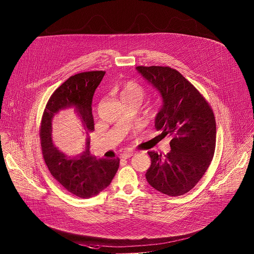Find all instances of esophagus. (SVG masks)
<instances>
[{"instance_id": "obj_1", "label": "esophagus", "mask_w": 254, "mask_h": 254, "mask_svg": "<svg viewBox=\"0 0 254 254\" xmlns=\"http://www.w3.org/2000/svg\"><path fill=\"white\" fill-rule=\"evenodd\" d=\"M133 154H135V152H133V151H127V152H124L123 154H122V158H124V159H127V158L131 157Z\"/></svg>"}]
</instances>
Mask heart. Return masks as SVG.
<instances>
[{"label": "heart", "mask_w": 254, "mask_h": 254, "mask_svg": "<svg viewBox=\"0 0 254 254\" xmlns=\"http://www.w3.org/2000/svg\"><path fill=\"white\" fill-rule=\"evenodd\" d=\"M143 89L140 85L132 81H127L123 84L121 89V97L122 99L131 98V97H140L142 98Z\"/></svg>", "instance_id": "b5f03b06"}]
</instances>
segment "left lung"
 <instances>
[{"mask_svg": "<svg viewBox=\"0 0 254 254\" xmlns=\"http://www.w3.org/2000/svg\"><path fill=\"white\" fill-rule=\"evenodd\" d=\"M137 71L159 91L163 105L155 127L169 134L171 151H149L151 166L145 177L156 190L179 196L192 190L213 159L216 122L200 92L178 70L169 66H136Z\"/></svg>", "mask_w": 254, "mask_h": 254, "instance_id": "obj_1", "label": "left lung"}]
</instances>
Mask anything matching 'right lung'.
Listing matches in <instances>:
<instances>
[{
  "label": "right lung",
  "instance_id": "add662e5",
  "mask_svg": "<svg viewBox=\"0 0 254 254\" xmlns=\"http://www.w3.org/2000/svg\"><path fill=\"white\" fill-rule=\"evenodd\" d=\"M105 73L94 70L70 76L52 94L41 121L42 153L52 176L80 198L96 196L107 189L120 166L119 158L97 159L89 151V133L94 130L92 98ZM63 110L78 119L83 134L73 145L61 149L52 141L51 122Z\"/></svg>",
  "mask_w": 254,
  "mask_h": 254
}]
</instances>
